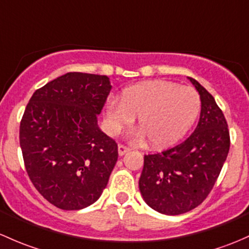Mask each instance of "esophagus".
Listing matches in <instances>:
<instances>
[{"mask_svg":"<svg viewBox=\"0 0 249 249\" xmlns=\"http://www.w3.org/2000/svg\"><path fill=\"white\" fill-rule=\"evenodd\" d=\"M129 151H130V148H127L126 145H123V144L118 145V154H119V156L125 155V154L129 153Z\"/></svg>","mask_w":249,"mask_h":249,"instance_id":"esophagus-1","label":"esophagus"}]
</instances>
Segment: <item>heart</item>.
<instances>
[{"label": "heart", "mask_w": 249, "mask_h": 249, "mask_svg": "<svg viewBox=\"0 0 249 249\" xmlns=\"http://www.w3.org/2000/svg\"><path fill=\"white\" fill-rule=\"evenodd\" d=\"M200 111L198 93L169 81H150L126 88L122 98L106 105V123L111 133L119 132L138 117L135 141L146 140L155 148L175 144L192 127Z\"/></svg>", "instance_id": "obj_1"}]
</instances>
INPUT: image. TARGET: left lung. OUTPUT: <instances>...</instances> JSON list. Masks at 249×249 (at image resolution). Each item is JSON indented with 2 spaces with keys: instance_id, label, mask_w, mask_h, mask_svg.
<instances>
[{
  "instance_id": "left-lung-1",
  "label": "left lung",
  "mask_w": 249,
  "mask_h": 249,
  "mask_svg": "<svg viewBox=\"0 0 249 249\" xmlns=\"http://www.w3.org/2000/svg\"><path fill=\"white\" fill-rule=\"evenodd\" d=\"M200 95V118L195 132L180 144L144 155L140 191L151 209L163 214H181L208 197L229 153L227 120L213 96L195 78Z\"/></svg>"
}]
</instances>
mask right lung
<instances>
[{
  "mask_svg": "<svg viewBox=\"0 0 249 249\" xmlns=\"http://www.w3.org/2000/svg\"><path fill=\"white\" fill-rule=\"evenodd\" d=\"M111 88L105 75L68 72L36 89L26 107L20 123L26 171L62 210L95 203L116 166V141L98 125Z\"/></svg>",
  "mask_w": 249,
  "mask_h": 249,
  "instance_id": "right-lung-1",
  "label": "right lung"
}]
</instances>
